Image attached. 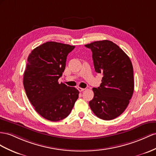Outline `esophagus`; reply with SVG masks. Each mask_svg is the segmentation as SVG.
Returning a JSON list of instances; mask_svg holds the SVG:
<instances>
[{
	"label": "esophagus",
	"mask_w": 156,
	"mask_h": 156,
	"mask_svg": "<svg viewBox=\"0 0 156 156\" xmlns=\"http://www.w3.org/2000/svg\"><path fill=\"white\" fill-rule=\"evenodd\" d=\"M78 90L79 91H80V92H81V91H83L85 89H84V88H82V87H78Z\"/></svg>",
	"instance_id": "1"
}]
</instances>
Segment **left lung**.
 Returning <instances> with one entry per match:
<instances>
[{
    "label": "left lung",
    "mask_w": 156,
    "mask_h": 156,
    "mask_svg": "<svg viewBox=\"0 0 156 156\" xmlns=\"http://www.w3.org/2000/svg\"><path fill=\"white\" fill-rule=\"evenodd\" d=\"M92 51L95 70L103 74L101 83L92 89L94 96L89 102L91 111L99 119L112 120L121 115L134 91L133 67L130 58L109 40L85 45Z\"/></svg>",
    "instance_id": "1"
}]
</instances>
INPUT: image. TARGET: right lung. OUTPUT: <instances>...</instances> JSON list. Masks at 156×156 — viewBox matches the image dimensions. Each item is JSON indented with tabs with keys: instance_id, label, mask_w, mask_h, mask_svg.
<instances>
[{
	"instance_id": "add662e5",
	"label": "right lung",
	"mask_w": 156,
	"mask_h": 156,
	"mask_svg": "<svg viewBox=\"0 0 156 156\" xmlns=\"http://www.w3.org/2000/svg\"><path fill=\"white\" fill-rule=\"evenodd\" d=\"M75 46L46 42L31 51L23 74L27 98L41 117L58 121L69 116L79 91L58 80L65 69L67 55Z\"/></svg>"
}]
</instances>
